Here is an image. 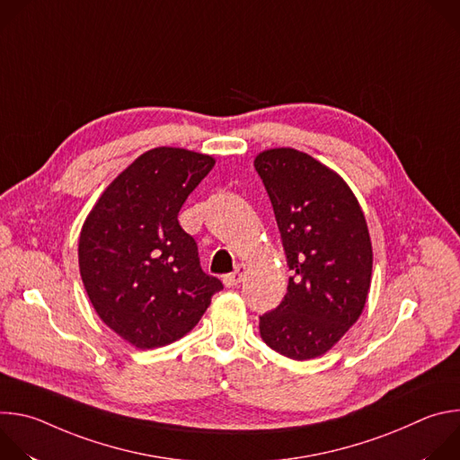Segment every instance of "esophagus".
Instances as JSON below:
<instances>
[{"instance_id": "34e87169", "label": "esophagus", "mask_w": 460, "mask_h": 460, "mask_svg": "<svg viewBox=\"0 0 460 460\" xmlns=\"http://www.w3.org/2000/svg\"><path fill=\"white\" fill-rule=\"evenodd\" d=\"M243 277H245V266H242V264H240L233 273L224 275V284H226V288L238 286V284L243 280Z\"/></svg>"}]
</instances>
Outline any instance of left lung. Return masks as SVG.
Returning a JSON list of instances; mask_svg holds the SVG:
<instances>
[{
	"label": "left lung",
	"mask_w": 460,
	"mask_h": 460,
	"mask_svg": "<svg viewBox=\"0 0 460 460\" xmlns=\"http://www.w3.org/2000/svg\"><path fill=\"white\" fill-rule=\"evenodd\" d=\"M254 169L295 273L280 305L260 316V337L284 357L309 360L330 351L362 314L373 270L367 224L349 185L305 153L270 149Z\"/></svg>",
	"instance_id": "1"
}]
</instances>
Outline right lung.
<instances>
[{
  "mask_svg": "<svg viewBox=\"0 0 460 460\" xmlns=\"http://www.w3.org/2000/svg\"><path fill=\"white\" fill-rule=\"evenodd\" d=\"M215 158L178 147L138 156L84 222L80 275L98 316L140 349L167 346L199 323L224 286L200 268L178 213Z\"/></svg>",
  "mask_w": 460,
  "mask_h": 460,
  "instance_id": "1",
  "label": "right lung"
}]
</instances>
